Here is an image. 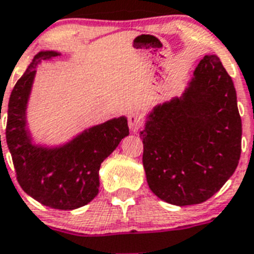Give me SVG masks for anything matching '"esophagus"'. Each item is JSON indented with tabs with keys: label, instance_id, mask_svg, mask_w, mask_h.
I'll list each match as a JSON object with an SVG mask.
<instances>
[{
	"label": "esophagus",
	"instance_id": "esophagus-1",
	"mask_svg": "<svg viewBox=\"0 0 254 254\" xmlns=\"http://www.w3.org/2000/svg\"><path fill=\"white\" fill-rule=\"evenodd\" d=\"M127 122H129V127L132 132H136L143 125V120L138 114H130L127 116Z\"/></svg>",
	"mask_w": 254,
	"mask_h": 254
}]
</instances>
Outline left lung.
Instances as JSON below:
<instances>
[{
    "label": "left lung",
    "instance_id": "left-lung-1",
    "mask_svg": "<svg viewBox=\"0 0 254 254\" xmlns=\"http://www.w3.org/2000/svg\"><path fill=\"white\" fill-rule=\"evenodd\" d=\"M139 135L147 182L161 200L186 206L215 195L242 150L237 92L220 59H201L184 95L155 106Z\"/></svg>",
    "mask_w": 254,
    "mask_h": 254
}]
</instances>
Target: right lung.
I'll return each instance as SVG.
<instances>
[{"instance_id":"1","label":"right lung","mask_w":254,"mask_h":254,"mask_svg":"<svg viewBox=\"0 0 254 254\" xmlns=\"http://www.w3.org/2000/svg\"><path fill=\"white\" fill-rule=\"evenodd\" d=\"M57 56V52L36 54L16 82L7 104L6 141L16 178L25 192L52 209L73 210L88 204L99 193L101 163L129 135V127L127 118L122 116L84 130L63 147L49 149L34 145L26 130L25 111L35 67Z\"/></svg>"}]
</instances>
